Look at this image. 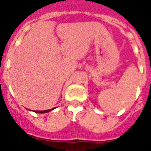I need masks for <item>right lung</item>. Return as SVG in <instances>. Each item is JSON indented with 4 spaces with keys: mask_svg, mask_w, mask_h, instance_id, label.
Masks as SVG:
<instances>
[{
    "mask_svg": "<svg viewBox=\"0 0 151 151\" xmlns=\"http://www.w3.org/2000/svg\"><path fill=\"white\" fill-rule=\"evenodd\" d=\"M53 109H55V108H52V109H48V110H45V111H34L35 112H36V113H46V112H48V111H52V110H53Z\"/></svg>",
    "mask_w": 151,
    "mask_h": 151,
    "instance_id": "obj_1",
    "label": "right lung"
}]
</instances>
